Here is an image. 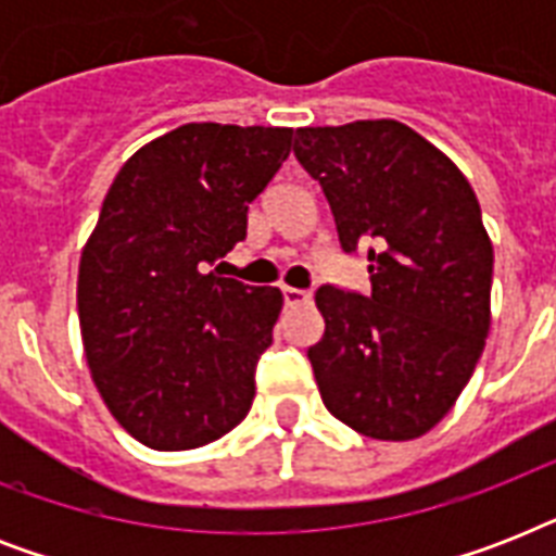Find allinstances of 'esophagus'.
Segmentation results:
<instances>
[{
    "label": "esophagus",
    "instance_id": "obj_1",
    "mask_svg": "<svg viewBox=\"0 0 556 556\" xmlns=\"http://www.w3.org/2000/svg\"><path fill=\"white\" fill-rule=\"evenodd\" d=\"M282 300H286V305H305L308 300H312V294L308 291H300V288H282Z\"/></svg>",
    "mask_w": 556,
    "mask_h": 556
}]
</instances>
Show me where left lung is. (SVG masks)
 I'll return each mask as SVG.
<instances>
[{"label":"left lung","mask_w":556,"mask_h":556,"mask_svg":"<svg viewBox=\"0 0 556 556\" xmlns=\"http://www.w3.org/2000/svg\"><path fill=\"white\" fill-rule=\"evenodd\" d=\"M340 248H369V294L323 286L308 349L323 404L352 430L409 441L467 387L491 329L493 244L462 169L397 121L296 129Z\"/></svg>","instance_id":"1"}]
</instances>
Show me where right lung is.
<instances>
[{"label":"right lung","instance_id":"1","mask_svg":"<svg viewBox=\"0 0 556 556\" xmlns=\"http://www.w3.org/2000/svg\"><path fill=\"white\" fill-rule=\"evenodd\" d=\"M294 129L185 124L135 152L80 256L86 361L109 413L152 450H195L242 421L282 291L218 277Z\"/></svg>","mask_w":556,"mask_h":556}]
</instances>
